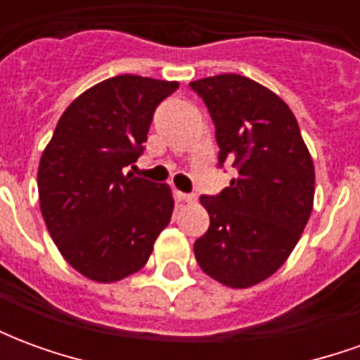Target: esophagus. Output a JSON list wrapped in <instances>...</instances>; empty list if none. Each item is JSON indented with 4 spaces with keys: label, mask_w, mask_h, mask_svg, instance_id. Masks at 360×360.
<instances>
[{
    "label": "esophagus",
    "mask_w": 360,
    "mask_h": 360,
    "mask_svg": "<svg viewBox=\"0 0 360 360\" xmlns=\"http://www.w3.org/2000/svg\"><path fill=\"white\" fill-rule=\"evenodd\" d=\"M177 198H179L181 202H195V200H196L195 195H188V193H181V191H177Z\"/></svg>",
    "instance_id": "obj_1"
}]
</instances>
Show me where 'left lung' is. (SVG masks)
<instances>
[{"instance_id":"left-lung-1","label":"left lung","mask_w":360,"mask_h":360,"mask_svg":"<svg viewBox=\"0 0 360 360\" xmlns=\"http://www.w3.org/2000/svg\"><path fill=\"white\" fill-rule=\"evenodd\" d=\"M210 111L219 167L237 177L216 196L195 257L210 278L235 289L257 285L283 266L312 212L314 164L293 111L278 94L235 73L191 82Z\"/></svg>"}]
</instances>
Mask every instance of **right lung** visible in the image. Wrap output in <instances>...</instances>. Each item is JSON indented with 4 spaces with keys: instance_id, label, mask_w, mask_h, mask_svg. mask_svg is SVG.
<instances>
[{
    "instance_id": "1",
    "label": "right lung",
    "mask_w": 360,
    "mask_h": 360,
    "mask_svg": "<svg viewBox=\"0 0 360 360\" xmlns=\"http://www.w3.org/2000/svg\"><path fill=\"white\" fill-rule=\"evenodd\" d=\"M177 89L119 75L59 117L38 167L40 210L59 252L84 278L110 283L141 270L172 219L169 187L123 167L139 160L154 111Z\"/></svg>"
}]
</instances>
